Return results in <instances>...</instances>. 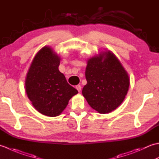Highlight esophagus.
Segmentation results:
<instances>
[{
    "label": "esophagus",
    "mask_w": 159,
    "mask_h": 159,
    "mask_svg": "<svg viewBox=\"0 0 159 159\" xmlns=\"http://www.w3.org/2000/svg\"><path fill=\"white\" fill-rule=\"evenodd\" d=\"M76 89L78 90V92H80L81 91V86H80V85H78L76 86Z\"/></svg>",
    "instance_id": "1"
}]
</instances>
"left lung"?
Segmentation results:
<instances>
[{"label":"left lung","mask_w":159,"mask_h":159,"mask_svg":"<svg viewBox=\"0 0 159 159\" xmlns=\"http://www.w3.org/2000/svg\"><path fill=\"white\" fill-rule=\"evenodd\" d=\"M85 77L87 83L83 88V96L99 113H109L117 109L130 85L127 72L110 50L88 59Z\"/></svg>","instance_id":"left-lung-1"}]
</instances>
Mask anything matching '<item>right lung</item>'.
Wrapping results in <instances>:
<instances>
[{"label": "right lung", "instance_id": "1", "mask_svg": "<svg viewBox=\"0 0 159 159\" xmlns=\"http://www.w3.org/2000/svg\"><path fill=\"white\" fill-rule=\"evenodd\" d=\"M60 57L49 46L36 54L25 79L27 96L35 109L44 116H58L78 91L60 72Z\"/></svg>", "mask_w": 159, "mask_h": 159}]
</instances>
